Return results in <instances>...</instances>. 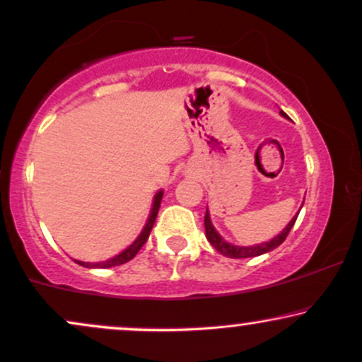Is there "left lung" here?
<instances>
[{
	"label": "left lung",
	"instance_id": "left-lung-1",
	"mask_svg": "<svg viewBox=\"0 0 362 362\" xmlns=\"http://www.w3.org/2000/svg\"><path fill=\"white\" fill-rule=\"evenodd\" d=\"M281 116L288 117L283 111H281ZM302 206H303V204H302ZM297 217H298V214L295 216L293 219H291L290 223H288V226H286V228L283 229L276 238H273L272 241L263 243V245H256V246H234V245H229V243H226L224 239L219 236V233H217V230L214 229V226H212L211 216H209V211L206 212V217H204V224H206L207 241L211 243V245L214 246L216 250L221 252V255L228 256V258H252V256L264 255V252L273 251V250H275V247L280 246L281 243L286 239V236H288V233L291 230V228H293V224H295V221H297Z\"/></svg>",
	"mask_w": 362,
	"mask_h": 362
}]
</instances>
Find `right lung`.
I'll list each match as a JSON object with an SVG mask.
<instances>
[{"label": "right lung", "instance_id": "obj_1", "mask_svg": "<svg viewBox=\"0 0 362 362\" xmlns=\"http://www.w3.org/2000/svg\"><path fill=\"white\" fill-rule=\"evenodd\" d=\"M162 197H163V192L160 190V192L155 195L153 207H151V212H150V217H148V221H146V226L143 228L141 234H139L138 239L133 243L132 246L126 247L123 252H119V255L115 256V258L103 261V263H84V261H76V263H79L81 267H86V268H111V267H119V264H124V263H128L129 259H133L134 256H136V252L141 250V246L148 241V236H150L151 228H153V224H155L156 214H158V209H160V202H162Z\"/></svg>", "mask_w": 362, "mask_h": 362}]
</instances>
